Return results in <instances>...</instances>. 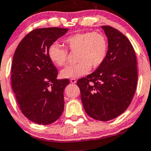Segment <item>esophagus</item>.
<instances>
[{"instance_id":"obj_1","label":"esophagus","mask_w":151,"mask_h":151,"mask_svg":"<svg viewBox=\"0 0 151 151\" xmlns=\"http://www.w3.org/2000/svg\"><path fill=\"white\" fill-rule=\"evenodd\" d=\"M70 82H71L72 83H75L76 82H77V79H70Z\"/></svg>"}]
</instances>
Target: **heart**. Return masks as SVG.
<instances>
[{
    "label": "heart",
    "mask_w": 151,
    "mask_h": 151,
    "mask_svg": "<svg viewBox=\"0 0 151 151\" xmlns=\"http://www.w3.org/2000/svg\"><path fill=\"white\" fill-rule=\"evenodd\" d=\"M63 42L66 49L58 42L51 44L48 48V56L55 65L63 67L68 62V51L77 53L76 60L78 63L61 71V76L66 79L79 78L88 73L91 68H99L107 55V38L99 32L73 34L65 38Z\"/></svg>",
    "instance_id": "b5f03b06"
}]
</instances>
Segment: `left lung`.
<instances>
[{
	"instance_id": "left-lung-1",
	"label": "left lung",
	"mask_w": 151,
	"mask_h": 151,
	"mask_svg": "<svg viewBox=\"0 0 151 151\" xmlns=\"http://www.w3.org/2000/svg\"><path fill=\"white\" fill-rule=\"evenodd\" d=\"M108 38L104 63L94 72L77 81L83 108L90 117L108 121L123 114L136 91L137 58L126 36L109 26H102Z\"/></svg>"
}]
</instances>
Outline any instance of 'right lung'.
<instances>
[{
    "label": "right lung",
    "instance_id": "obj_1",
    "mask_svg": "<svg viewBox=\"0 0 151 151\" xmlns=\"http://www.w3.org/2000/svg\"><path fill=\"white\" fill-rule=\"evenodd\" d=\"M68 31L58 27L37 28L17 46L11 68V83L22 114L40 125L58 120L64 109L63 91L69 80L57 79L58 70L48 48Z\"/></svg>",
    "mask_w": 151,
    "mask_h": 151
}]
</instances>
